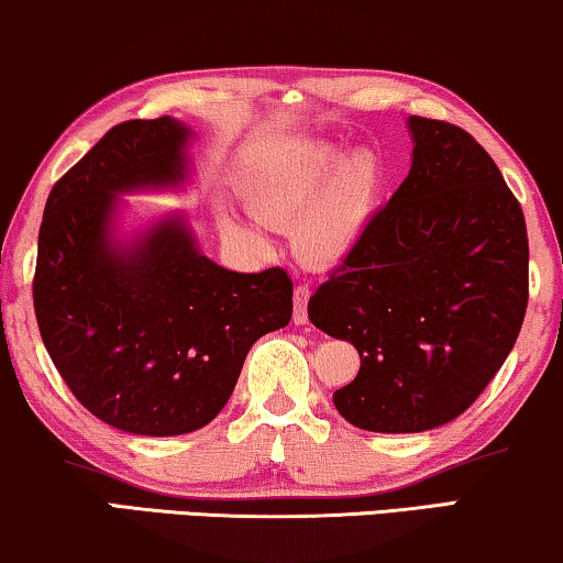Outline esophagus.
<instances>
[{
	"label": "esophagus",
	"mask_w": 563,
	"mask_h": 563,
	"mask_svg": "<svg viewBox=\"0 0 563 563\" xmlns=\"http://www.w3.org/2000/svg\"><path fill=\"white\" fill-rule=\"evenodd\" d=\"M307 302H310V287H305V284H299L295 287V312H291V320H295V325H307Z\"/></svg>",
	"instance_id": "obj_1"
}]
</instances>
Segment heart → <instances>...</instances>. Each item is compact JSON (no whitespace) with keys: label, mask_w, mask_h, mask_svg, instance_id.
<instances>
[{"label":"heart","mask_w":563,"mask_h":563,"mask_svg":"<svg viewBox=\"0 0 563 563\" xmlns=\"http://www.w3.org/2000/svg\"><path fill=\"white\" fill-rule=\"evenodd\" d=\"M384 187V164L372 145L343 151L335 143L297 145L268 164L245 189L251 218L266 228H291V245L310 266L349 261L372 228ZM228 243L245 253L268 251L266 230L220 210Z\"/></svg>","instance_id":"1"}]
</instances>
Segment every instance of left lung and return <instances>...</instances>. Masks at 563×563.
Instances as JSON below:
<instances>
[{
    "label": "left lung",
    "instance_id": "left-lung-1",
    "mask_svg": "<svg viewBox=\"0 0 563 563\" xmlns=\"http://www.w3.org/2000/svg\"><path fill=\"white\" fill-rule=\"evenodd\" d=\"M412 166L358 251L310 297L322 333L356 345L333 395L351 426L422 433L459 418L518 341L528 233L518 199L466 130L407 118Z\"/></svg>",
    "mask_w": 563,
    "mask_h": 563
}]
</instances>
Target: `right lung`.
Returning <instances> with one entry per match:
<instances>
[{"mask_svg": "<svg viewBox=\"0 0 563 563\" xmlns=\"http://www.w3.org/2000/svg\"><path fill=\"white\" fill-rule=\"evenodd\" d=\"M191 137L174 118L112 128L51 189L37 235L33 302L45 349L91 415L133 435L205 428L251 345L291 318L284 268L228 272L199 251L181 212L120 230L122 195L191 181Z\"/></svg>", "mask_w": 563, "mask_h": 563, "instance_id": "1", "label": "right lung"}]
</instances>
